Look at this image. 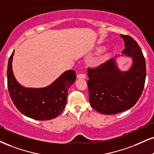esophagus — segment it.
<instances>
[{"label": "esophagus", "mask_w": 154, "mask_h": 154, "mask_svg": "<svg viewBox=\"0 0 154 154\" xmlns=\"http://www.w3.org/2000/svg\"><path fill=\"white\" fill-rule=\"evenodd\" d=\"M77 77L79 78V79H86V74H85V73H80L78 74V75H77Z\"/></svg>", "instance_id": "esophagus-1"}]
</instances>
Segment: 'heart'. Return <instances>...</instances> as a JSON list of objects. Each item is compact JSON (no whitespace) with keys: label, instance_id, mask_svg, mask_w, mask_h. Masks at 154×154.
I'll list each match as a JSON object with an SVG mask.
<instances>
[{"label":"heart","instance_id":"obj_1","mask_svg":"<svg viewBox=\"0 0 154 154\" xmlns=\"http://www.w3.org/2000/svg\"><path fill=\"white\" fill-rule=\"evenodd\" d=\"M98 50H100V51H101V50H102V48H99V49H98Z\"/></svg>","mask_w":154,"mask_h":154}]
</instances>
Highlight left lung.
Listing matches in <instances>:
<instances>
[{"mask_svg": "<svg viewBox=\"0 0 154 154\" xmlns=\"http://www.w3.org/2000/svg\"><path fill=\"white\" fill-rule=\"evenodd\" d=\"M121 37L126 47L122 53L133 59L129 71H119L114 58L87 70L89 102L96 111L103 114H116L133 107L141 97L145 84L146 69L142 51L132 37Z\"/></svg>", "mask_w": 154, "mask_h": 154, "instance_id": "left-lung-1", "label": "left lung"}]
</instances>
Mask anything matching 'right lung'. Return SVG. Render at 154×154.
I'll return each mask as SVG.
<instances>
[{
	"label": "right lung",
	"instance_id": "right-lung-1",
	"mask_svg": "<svg viewBox=\"0 0 154 154\" xmlns=\"http://www.w3.org/2000/svg\"><path fill=\"white\" fill-rule=\"evenodd\" d=\"M14 51L8 60V89L17 109L26 116L40 121L55 119L65 109L68 91L76 78L75 72H64L52 84L43 88H26L15 79L12 70Z\"/></svg>",
	"mask_w": 154,
	"mask_h": 154
}]
</instances>
